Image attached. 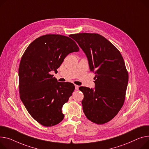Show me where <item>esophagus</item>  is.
Instances as JSON below:
<instances>
[{"label":"esophagus","mask_w":149,"mask_h":149,"mask_svg":"<svg viewBox=\"0 0 149 149\" xmlns=\"http://www.w3.org/2000/svg\"><path fill=\"white\" fill-rule=\"evenodd\" d=\"M75 90H78L79 86H78V85H75Z\"/></svg>","instance_id":"34e87169"}]
</instances>
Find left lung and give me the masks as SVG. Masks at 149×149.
Returning <instances> with one entry per match:
<instances>
[{
  "label": "left lung",
  "instance_id": "obj_1",
  "mask_svg": "<svg viewBox=\"0 0 149 149\" xmlns=\"http://www.w3.org/2000/svg\"><path fill=\"white\" fill-rule=\"evenodd\" d=\"M85 53L91 71L96 74L94 89L79 88L84 94L83 112L89 120L102 125L112 120L123 105L128 72L119 50L97 33L71 35Z\"/></svg>",
  "mask_w": 149,
  "mask_h": 149
}]
</instances>
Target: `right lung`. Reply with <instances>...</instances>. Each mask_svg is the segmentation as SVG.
Masks as SVG:
<instances>
[{"instance_id":"1","label":"right lung","mask_w":149,"mask_h":149,"mask_svg":"<svg viewBox=\"0 0 149 149\" xmlns=\"http://www.w3.org/2000/svg\"><path fill=\"white\" fill-rule=\"evenodd\" d=\"M78 51L71 38L48 34L35 39L22 57L19 96L29 113L44 126H54L63 119L62 108L75 89L71 83L58 82L49 72H56L68 54Z\"/></svg>"}]
</instances>
